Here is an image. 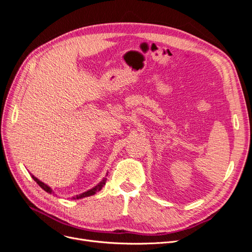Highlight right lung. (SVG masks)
I'll return each mask as SVG.
<instances>
[{
	"mask_svg": "<svg viewBox=\"0 0 252 252\" xmlns=\"http://www.w3.org/2000/svg\"><path fill=\"white\" fill-rule=\"evenodd\" d=\"M32 179L37 183V185H40V187L41 188H43L45 191L46 192H48V193H51L52 192V190L50 189V187H48L46 184H44L43 182H41L40 180H37L34 175H32ZM105 183H106V179H104L102 182H100L98 183V184L95 186V187H94L93 189H90V190H88V191H86V192H84V193H82V194H79V195H77V196H74L73 199L75 200V199H82V197H86V196H89V195H94V194H95L97 191H100V190L103 188V186L105 185Z\"/></svg>",
	"mask_w": 252,
	"mask_h": 252,
	"instance_id": "right-lung-1",
	"label": "right lung"
}]
</instances>
